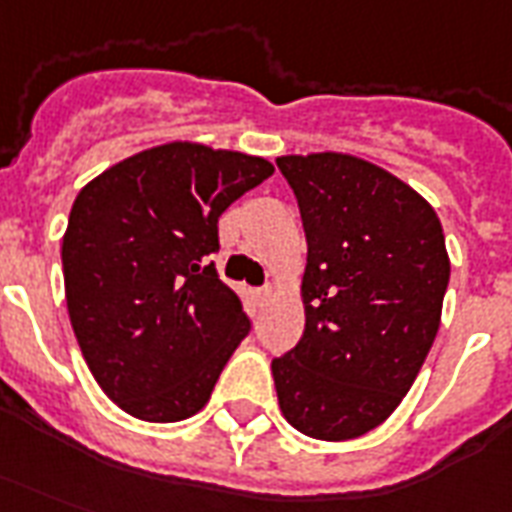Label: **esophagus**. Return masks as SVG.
<instances>
[{
	"label": "esophagus",
	"mask_w": 512,
	"mask_h": 512,
	"mask_svg": "<svg viewBox=\"0 0 512 512\" xmlns=\"http://www.w3.org/2000/svg\"><path fill=\"white\" fill-rule=\"evenodd\" d=\"M271 293H274V290H271V287H257V290H255V293H252V295H255V301H257V304H263V301H266V298H271Z\"/></svg>",
	"instance_id": "1"
}]
</instances>
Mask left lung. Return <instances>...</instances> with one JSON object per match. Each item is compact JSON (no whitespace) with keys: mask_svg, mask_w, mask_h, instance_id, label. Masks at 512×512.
<instances>
[{"mask_svg":"<svg viewBox=\"0 0 512 512\" xmlns=\"http://www.w3.org/2000/svg\"><path fill=\"white\" fill-rule=\"evenodd\" d=\"M306 233L301 342L274 358L287 423L325 442L391 418L442 320L450 257L437 211L410 184L342 151L285 154Z\"/></svg>","mask_w":512,"mask_h":512,"instance_id":"obj_1","label":"left lung"}]
</instances>
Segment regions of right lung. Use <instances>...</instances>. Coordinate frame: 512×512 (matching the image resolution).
Wrapping results in <instances>:
<instances>
[{
	"label": "right lung",
	"mask_w": 512,
	"mask_h": 512,
	"mask_svg": "<svg viewBox=\"0 0 512 512\" xmlns=\"http://www.w3.org/2000/svg\"><path fill=\"white\" fill-rule=\"evenodd\" d=\"M271 173L263 157L173 140L78 192L62 241L67 312L89 372L132 418H192L249 333L206 257L222 211Z\"/></svg>",
	"instance_id": "right-lung-1"
}]
</instances>
